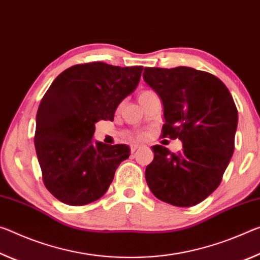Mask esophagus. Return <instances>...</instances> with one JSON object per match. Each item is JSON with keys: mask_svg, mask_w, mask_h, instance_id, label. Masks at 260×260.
<instances>
[{"mask_svg": "<svg viewBox=\"0 0 260 260\" xmlns=\"http://www.w3.org/2000/svg\"><path fill=\"white\" fill-rule=\"evenodd\" d=\"M139 148L138 144H134V145H131V153H135Z\"/></svg>", "mask_w": 260, "mask_h": 260, "instance_id": "34e87169", "label": "esophagus"}]
</instances>
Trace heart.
<instances>
[{"label":"heart","instance_id":"1","mask_svg":"<svg viewBox=\"0 0 260 260\" xmlns=\"http://www.w3.org/2000/svg\"><path fill=\"white\" fill-rule=\"evenodd\" d=\"M153 94H155V93L153 92V91H150V90H145V91L140 92V94H139V101L142 102V101H144L145 99H147L148 96H151V95H153ZM138 137H143V135L139 134Z\"/></svg>","mask_w":260,"mask_h":260}]
</instances>
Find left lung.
<instances>
[{"label":"left lung","instance_id":"obj_1","mask_svg":"<svg viewBox=\"0 0 260 260\" xmlns=\"http://www.w3.org/2000/svg\"><path fill=\"white\" fill-rule=\"evenodd\" d=\"M143 77L162 101V137L183 144L180 153L152 147L154 159L145 170L148 188L170 205H197L220 185L232 159L235 102L218 77L193 68H145Z\"/></svg>","mask_w":260,"mask_h":260}]
</instances>
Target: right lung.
<instances>
[{
  "instance_id": "right-lung-1",
  "label": "right lung",
  "mask_w": 260,
  "mask_h": 260,
  "mask_svg": "<svg viewBox=\"0 0 260 260\" xmlns=\"http://www.w3.org/2000/svg\"><path fill=\"white\" fill-rule=\"evenodd\" d=\"M143 67L104 62L70 67L45 93L37 113L34 145L47 190L59 202L82 206L108 190L130 148L93 142L95 123L114 120L137 87Z\"/></svg>"
}]
</instances>
